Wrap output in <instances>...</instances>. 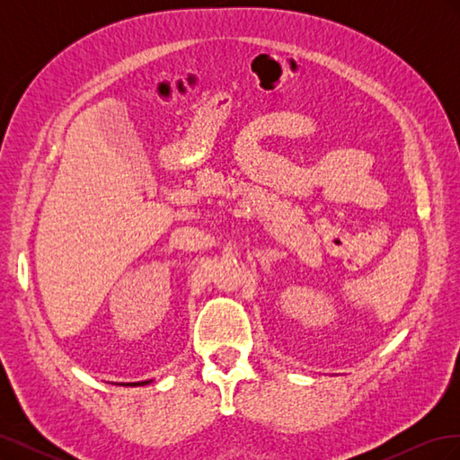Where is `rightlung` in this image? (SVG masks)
I'll use <instances>...</instances> for the list:
<instances>
[{"instance_id":"right-lung-1","label":"right lung","mask_w":460,"mask_h":460,"mask_svg":"<svg viewBox=\"0 0 460 460\" xmlns=\"http://www.w3.org/2000/svg\"><path fill=\"white\" fill-rule=\"evenodd\" d=\"M149 382H134V384H120V385H146Z\"/></svg>"}]
</instances>
